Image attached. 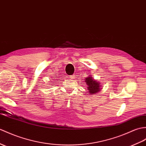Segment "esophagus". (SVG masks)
Masks as SVG:
<instances>
[{
    "label": "esophagus",
    "instance_id": "esophagus-1",
    "mask_svg": "<svg viewBox=\"0 0 146 146\" xmlns=\"http://www.w3.org/2000/svg\"><path fill=\"white\" fill-rule=\"evenodd\" d=\"M70 78L71 79H74V78H76L75 77V74H72V75H70Z\"/></svg>",
    "mask_w": 146,
    "mask_h": 146
}]
</instances>
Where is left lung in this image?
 Masks as SVG:
<instances>
[{"label": "left lung", "instance_id": "obj_1", "mask_svg": "<svg viewBox=\"0 0 146 146\" xmlns=\"http://www.w3.org/2000/svg\"><path fill=\"white\" fill-rule=\"evenodd\" d=\"M85 82L88 85V90L90 94H95L101 90L100 83L98 82L97 80H94L92 77L89 76L85 78Z\"/></svg>", "mask_w": 146, "mask_h": 146}]
</instances>
